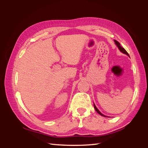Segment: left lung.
<instances>
[{"label": "left lung", "instance_id": "1", "mask_svg": "<svg viewBox=\"0 0 148 148\" xmlns=\"http://www.w3.org/2000/svg\"><path fill=\"white\" fill-rule=\"evenodd\" d=\"M114 42H115V45L117 46V47L119 48V49L120 50V51L121 52H122L123 53H125V54H126V55H127L128 56H129V54L128 53V52L125 51V49H124V48H123L122 46H120V44L118 42V41H116V40H114ZM94 107H95V110H96V111L99 114H100L101 115H102V116H103V117H107V116H106V115H104V114H102L101 112L98 110V109L96 107V106H95V104H94Z\"/></svg>", "mask_w": 148, "mask_h": 148}]
</instances>
